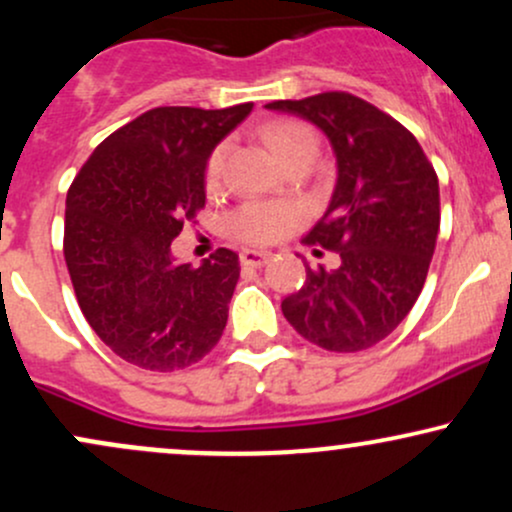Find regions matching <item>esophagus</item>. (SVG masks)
I'll return each instance as SVG.
<instances>
[{
    "label": "esophagus",
    "mask_w": 512,
    "mask_h": 512,
    "mask_svg": "<svg viewBox=\"0 0 512 512\" xmlns=\"http://www.w3.org/2000/svg\"><path fill=\"white\" fill-rule=\"evenodd\" d=\"M267 260H269V252H262V250L240 252V264H243V267H262Z\"/></svg>",
    "instance_id": "obj_1"
}]
</instances>
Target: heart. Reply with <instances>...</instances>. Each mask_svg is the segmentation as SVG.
<instances>
[{
	"instance_id": "b5f03b06",
	"label": "heart",
	"mask_w": 512,
	"mask_h": 512,
	"mask_svg": "<svg viewBox=\"0 0 512 512\" xmlns=\"http://www.w3.org/2000/svg\"><path fill=\"white\" fill-rule=\"evenodd\" d=\"M267 144L279 163L301 154H317V137L308 125L296 120H281L267 132ZM226 146H219L207 161V185H216L221 178ZM293 214L279 204L252 202L233 214V231L248 243H272L291 226Z\"/></svg>"
}]
</instances>
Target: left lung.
<instances>
[{"instance_id": "1", "label": "left lung", "mask_w": 512, "mask_h": 512, "mask_svg": "<svg viewBox=\"0 0 512 512\" xmlns=\"http://www.w3.org/2000/svg\"><path fill=\"white\" fill-rule=\"evenodd\" d=\"M264 108L313 122L337 156L330 207L305 243L337 250L342 264H305L301 291L281 301L284 317L327 351L383 342L424 289L440 228L436 170L409 129L351 93Z\"/></svg>"}]
</instances>
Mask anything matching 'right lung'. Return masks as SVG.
<instances>
[{
	"mask_svg": "<svg viewBox=\"0 0 512 512\" xmlns=\"http://www.w3.org/2000/svg\"><path fill=\"white\" fill-rule=\"evenodd\" d=\"M252 103L154 108L110 134L67 192L64 260L88 325L117 356L170 373L219 344L240 262L221 248L199 267L170 243L207 202V161Z\"/></svg>",
	"mask_w": 512,
	"mask_h": 512,
	"instance_id": "obj_1",
	"label": "right lung"
}]
</instances>
